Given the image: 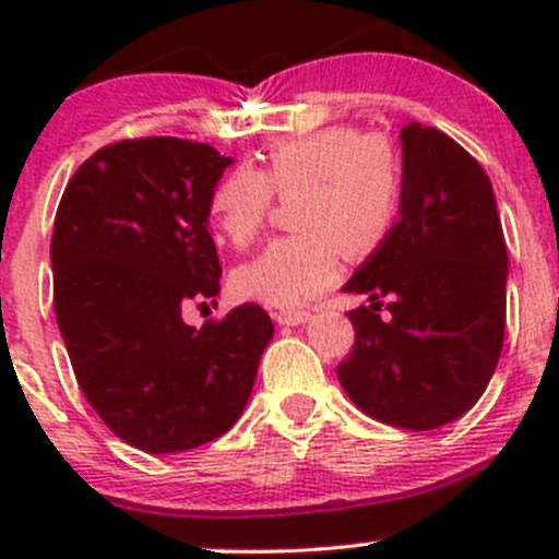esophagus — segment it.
<instances>
[{
  "mask_svg": "<svg viewBox=\"0 0 559 559\" xmlns=\"http://www.w3.org/2000/svg\"><path fill=\"white\" fill-rule=\"evenodd\" d=\"M308 311H295V308H284V311H275L273 319L278 321L281 326H297V324H306L308 321Z\"/></svg>",
  "mask_w": 559,
  "mask_h": 559,
  "instance_id": "34e87169",
  "label": "esophagus"
}]
</instances>
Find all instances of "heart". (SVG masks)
<instances>
[{
	"label": "heart",
	"instance_id": "1",
	"mask_svg": "<svg viewBox=\"0 0 559 559\" xmlns=\"http://www.w3.org/2000/svg\"><path fill=\"white\" fill-rule=\"evenodd\" d=\"M273 194L295 197L302 233L264 246L233 273L240 300L300 308L341 275L343 251L365 259L392 235L403 207V167L389 140L354 127H324L275 143L257 170L235 167L211 191V216L233 246L262 229Z\"/></svg>",
	"mask_w": 559,
	"mask_h": 559
}]
</instances>
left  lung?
Listing matches in <instances>:
<instances>
[{"label": "left lung", "instance_id": "obj_1", "mask_svg": "<svg viewBox=\"0 0 559 559\" xmlns=\"http://www.w3.org/2000/svg\"><path fill=\"white\" fill-rule=\"evenodd\" d=\"M400 145L403 207L343 286L370 308L348 313L354 352L337 379L362 414L421 432L467 414L498 368L509 253L492 183L460 143L414 121ZM384 296L389 320L374 313Z\"/></svg>", "mask_w": 559, "mask_h": 559}]
</instances>
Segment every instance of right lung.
<instances>
[{"mask_svg":"<svg viewBox=\"0 0 559 559\" xmlns=\"http://www.w3.org/2000/svg\"><path fill=\"white\" fill-rule=\"evenodd\" d=\"M233 162L191 140H121L78 167L56 211V324L92 408L140 452H189L224 436L273 341L253 302L200 330L180 316L218 295L207 218Z\"/></svg>","mask_w":559,"mask_h":559,"instance_id":"add662e5","label":"right lung"}]
</instances>
